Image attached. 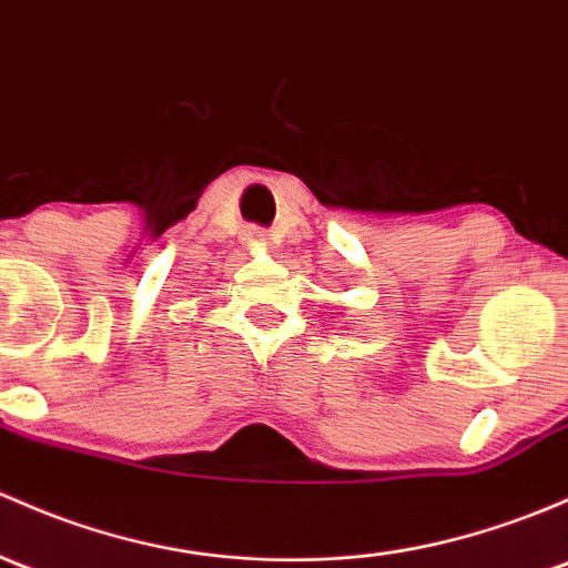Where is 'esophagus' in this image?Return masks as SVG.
Wrapping results in <instances>:
<instances>
[{"label": "esophagus", "mask_w": 568, "mask_h": 568, "mask_svg": "<svg viewBox=\"0 0 568 568\" xmlns=\"http://www.w3.org/2000/svg\"><path fill=\"white\" fill-rule=\"evenodd\" d=\"M268 234L264 229H258V225H253V229H247V242L250 244H266Z\"/></svg>", "instance_id": "esophagus-1"}]
</instances>
